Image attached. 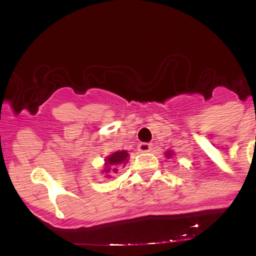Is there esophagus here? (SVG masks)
<instances>
[{
  "label": "esophagus",
  "mask_w": 256,
  "mask_h": 256,
  "mask_svg": "<svg viewBox=\"0 0 256 256\" xmlns=\"http://www.w3.org/2000/svg\"><path fill=\"white\" fill-rule=\"evenodd\" d=\"M152 143H146V142H142L138 144V150H140V152H149L152 150Z\"/></svg>",
  "instance_id": "obj_1"
}]
</instances>
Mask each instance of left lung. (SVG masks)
<instances>
[{"mask_svg": "<svg viewBox=\"0 0 256 256\" xmlns=\"http://www.w3.org/2000/svg\"><path fill=\"white\" fill-rule=\"evenodd\" d=\"M166 155H167V156L170 158V156H171V155H172V152H166Z\"/></svg>", "mask_w": 256, "mask_h": 256, "instance_id": "8db88e82", "label": "left lung"}]
</instances>
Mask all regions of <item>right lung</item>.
<instances>
[{
	"label": "right lung",
	"mask_w": 256,
	"mask_h": 256,
	"mask_svg": "<svg viewBox=\"0 0 256 256\" xmlns=\"http://www.w3.org/2000/svg\"><path fill=\"white\" fill-rule=\"evenodd\" d=\"M128 154L125 150L113 152V154L110 155V156L106 158V167H108V168L104 170V172L107 173L118 172L116 166L120 165V164H126V161H128ZM107 177H110V176H107Z\"/></svg>",
	"instance_id": "add662e5"
}]
</instances>
